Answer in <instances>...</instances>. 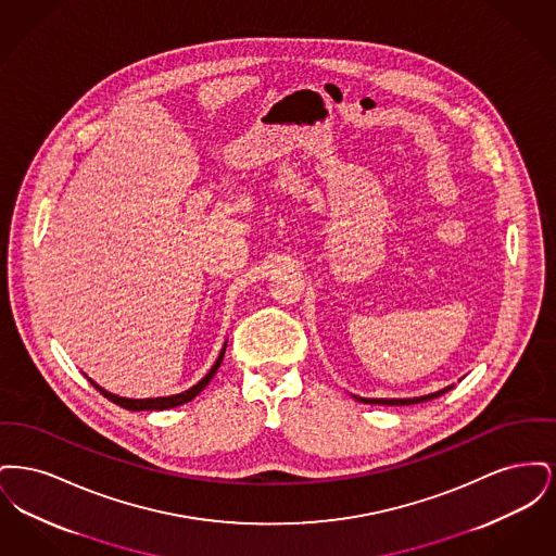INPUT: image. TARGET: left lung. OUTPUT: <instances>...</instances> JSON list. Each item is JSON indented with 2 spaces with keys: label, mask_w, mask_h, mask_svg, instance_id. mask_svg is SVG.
<instances>
[{
  "label": "left lung",
  "mask_w": 556,
  "mask_h": 556,
  "mask_svg": "<svg viewBox=\"0 0 556 556\" xmlns=\"http://www.w3.org/2000/svg\"><path fill=\"white\" fill-rule=\"evenodd\" d=\"M454 386H448V388H442V390H438V392H433V394H425V396H415V397H356L358 402H363V404H388V406H408V404H419V402H427V400H433V397L442 396V394H446L450 392Z\"/></svg>",
  "instance_id": "8db88e82"
}]
</instances>
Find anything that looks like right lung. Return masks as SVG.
<instances>
[{"instance_id":"obj_1","label":"right lung","mask_w":556,"mask_h":556,"mask_svg":"<svg viewBox=\"0 0 556 556\" xmlns=\"http://www.w3.org/2000/svg\"><path fill=\"white\" fill-rule=\"evenodd\" d=\"M225 348H227V342L223 344V350H220V354H218V358L214 361V365H212L211 370L195 383V386H191L189 390L186 392H181V394H173V396H160V397H125V396H116V394H112V392H108L104 390L102 386H98L93 379H89L87 375V379L91 381V386L102 394V396H106L110 402H114V404H118V406H123V408H127V410H166V408H175V406H181V404H186V402H191L193 397L198 396L208 383H211L212 377L216 375V370L220 367V363H223V356H225Z\"/></svg>"}]
</instances>
